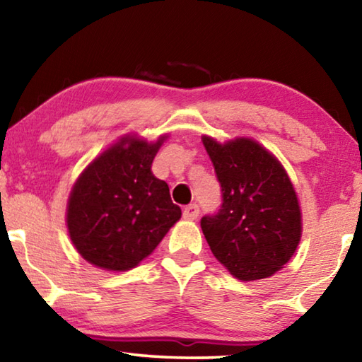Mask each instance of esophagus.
<instances>
[{"instance_id":"34e87169","label":"esophagus","mask_w":362,"mask_h":362,"mask_svg":"<svg viewBox=\"0 0 362 362\" xmlns=\"http://www.w3.org/2000/svg\"><path fill=\"white\" fill-rule=\"evenodd\" d=\"M198 214H199L198 204H189L185 207V209H183V218L194 220V218H198Z\"/></svg>"}]
</instances>
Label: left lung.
<instances>
[{
	"instance_id": "1",
	"label": "left lung",
	"mask_w": 362,
	"mask_h": 362,
	"mask_svg": "<svg viewBox=\"0 0 362 362\" xmlns=\"http://www.w3.org/2000/svg\"><path fill=\"white\" fill-rule=\"evenodd\" d=\"M222 187V206L201 218L212 254L241 281L272 276L283 268L302 236L296 189L284 168L252 139L218 144L203 136Z\"/></svg>"
}]
</instances>
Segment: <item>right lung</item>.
Returning a JSON list of instances; mask_svg holds the SVG:
<instances>
[{"mask_svg": "<svg viewBox=\"0 0 362 362\" xmlns=\"http://www.w3.org/2000/svg\"><path fill=\"white\" fill-rule=\"evenodd\" d=\"M166 139L148 144L122 137L79 175L66 206V226L84 260L108 272L131 269L180 218L168 183L151 173Z\"/></svg>", "mask_w": 362, "mask_h": 362, "instance_id": "add662e5", "label": "right lung"}]
</instances>
